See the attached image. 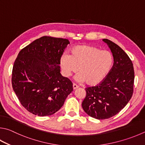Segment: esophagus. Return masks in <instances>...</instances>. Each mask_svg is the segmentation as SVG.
<instances>
[{"label": "esophagus", "mask_w": 145, "mask_h": 145, "mask_svg": "<svg viewBox=\"0 0 145 145\" xmlns=\"http://www.w3.org/2000/svg\"><path fill=\"white\" fill-rule=\"evenodd\" d=\"M78 88V86H77V84H73V90H75V89H77Z\"/></svg>", "instance_id": "34e87169"}]
</instances>
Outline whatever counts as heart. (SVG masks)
<instances>
[{
  "mask_svg": "<svg viewBox=\"0 0 145 145\" xmlns=\"http://www.w3.org/2000/svg\"><path fill=\"white\" fill-rule=\"evenodd\" d=\"M114 64L112 54L107 50L89 45L72 47L70 55L63 53L59 58V65L65 77H70L78 70L76 79L86 82L89 86H96L108 75Z\"/></svg>",
  "mask_w": 145,
  "mask_h": 145,
  "instance_id": "heart-1",
  "label": "heart"
}]
</instances>
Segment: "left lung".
Masks as SVG:
<instances>
[{
    "instance_id": "obj_1",
    "label": "left lung",
    "mask_w": 145,
    "mask_h": 145,
    "mask_svg": "<svg viewBox=\"0 0 145 145\" xmlns=\"http://www.w3.org/2000/svg\"><path fill=\"white\" fill-rule=\"evenodd\" d=\"M107 44L114 57V65L106 77L98 85L86 88V96L82 103L87 114L98 120L117 114L129 101L133 94L135 71L124 51L108 39Z\"/></svg>"
}]
</instances>
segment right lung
Instances as JSON below:
<instances>
[{"label": "right lung", "mask_w": 145, "mask_h": 145, "mask_svg": "<svg viewBox=\"0 0 145 145\" xmlns=\"http://www.w3.org/2000/svg\"><path fill=\"white\" fill-rule=\"evenodd\" d=\"M70 42L44 36L21 50L12 73L13 90L23 106L38 116L58 111L73 91L60 73L59 58Z\"/></svg>", "instance_id": "obj_1"}]
</instances>
